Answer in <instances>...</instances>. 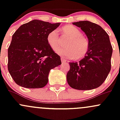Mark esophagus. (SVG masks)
I'll use <instances>...</instances> for the list:
<instances>
[{"mask_svg":"<svg viewBox=\"0 0 120 120\" xmlns=\"http://www.w3.org/2000/svg\"><path fill=\"white\" fill-rule=\"evenodd\" d=\"M61 62H62V63H65L66 61H67V60H66L65 59H64V58H63V57H61Z\"/></svg>","mask_w":120,"mask_h":120,"instance_id":"34e87169","label":"esophagus"}]
</instances>
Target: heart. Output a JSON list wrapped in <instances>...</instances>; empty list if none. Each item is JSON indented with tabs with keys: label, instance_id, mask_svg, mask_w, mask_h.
I'll return each instance as SVG.
<instances>
[{
	"label": "heart",
	"instance_id": "obj_1",
	"mask_svg": "<svg viewBox=\"0 0 120 120\" xmlns=\"http://www.w3.org/2000/svg\"><path fill=\"white\" fill-rule=\"evenodd\" d=\"M63 39H68L65 42V47L59 49L57 53L68 58L79 59L87 53L89 44L87 39L82 35L81 31L72 25H67L60 29ZM47 43L52 50L56 51L61 44L62 41L57 31L53 30L48 35Z\"/></svg>",
	"mask_w": 120,
	"mask_h": 120
}]
</instances>
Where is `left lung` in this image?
<instances>
[{
  "instance_id": "1",
  "label": "left lung",
  "mask_w": 120,
  "mask_h": 120,
  "mask_svg": "<svg viewBox=\"0 0 120 120\" xmlns=\"http://www.w3.org/2000/svg\"><path fill=\"white\" fill-rule=\"evenodd\" d=\"M73 24L86 34L89 48L82 60L69 63L67 82L71 88L77 90L96 89L104 82L111 71L113 49L109 37L100 26L91 22L81 21Z\"/></svg>"
}]
</instances>
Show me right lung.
Listing matches in <instances>:
<instances>
[{"mask_svg": "<svg viewBox=\"0 0 120 120\" xmlns=\"http://www.w3.org/2000/svg\"><path fill=\"white\" fill-rule=\"evenodd\" d=\"M60 24L34 20L22 25L12 35L8 49V69L18 85L28 89L43 87L50 70L61 64L60 56L47 40Z\"/></svg>", "mask_w": 120, "mask_h": 120, "instance_id": "obj_1", "label": "right lung"}]
</instances>
